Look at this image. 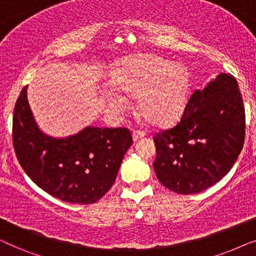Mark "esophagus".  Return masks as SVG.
Listing matches in <instances>:
<instances>
[{
	"label": "esophagus",
	"mask_w": 256,
	"mask_h": 256,
	"mask_svg": "<svg viewBox=\"0 0 256 256\" xmlns=\"http://www.w3.org/2000/svg\"><path fill=\"white\" fill-rule=\"evenodd\" d=\"M143 136H144V132L142 130H134L132 132V141L138 142L140 138H143Z\"/></svg>",
	"instance_id": "34e87169"
}]
</instances>
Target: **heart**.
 I'll use <instances>...</instances> for the list:
<instances>
[{
	"mask_svg": "<svg viewBox=\"0 0 256 256\" xmlns=\"http://www.w3.org/2000/svg\"><path fill=\"white\" fill-rule=\"evenodd\" d=\"M114 82L129 96H138V110L149 122L163 126L180 116L186 104L190 76L184 65L154 54L130 56L118 62ZM120 90L107 93L108 107L122 114L129 99Z\"/></svg>",
	"mask_w": 256,
	"mask_h": 256,
	"instance_id": "b5f03b06",
	"label": "heart"
}]
</instances>
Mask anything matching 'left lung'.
Here are the masks:
<instances>
[{"mask_svg": "<svg viewBox=\"0 0 256 256\" xmlns=\"http://www.w3.org/2000/svg\"><path fill=\"white\" fill-rule=\"evenodd\" d=\"M244 107L233 76L220 73L194 90L180 121L155 135L154 170L180 194H198L230 172L244 142Z\"/></svg>", "mask_w": 256, "mask_h": 256, "instance_id": "obj_1", "label": "left lung"}]
</instances>
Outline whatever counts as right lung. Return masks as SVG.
Returning <instances> with one entry per match:
<instances>
[{"label":"right lung","instance_id":"obj_1","mask_svg":"<svg viewBox=\"0 0 256 256\" xmlns=\"http://www.w3.org/2000/svg\"><path fill=\"white\" fill-rule=\"evenodd\" d=\"M20 90L12 118V143L26 174L48 194L73 204H93L114 184L122 158L132 144L127 128L86 127L54 138L38 127Z\"/></svg>","mask_w":256,"mask_h":256}]
</instances>
